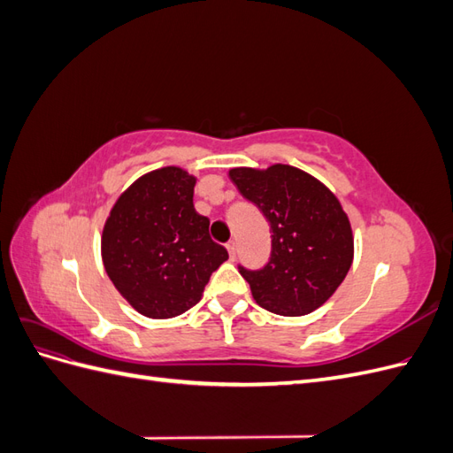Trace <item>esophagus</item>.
<instances>
[{"mask_svg": "<svg viewBox=\"0 0 453 453\" xmlns=\"http://www.w3.org/2000/svg\"><path fill=\"white\" fill-rule=\"evenodd\" d=\"M226 251H228L230 260H234L236 258V242H228L226 243Z\"/></svg>", "mask_w": 453, "mask_h": 453, "instance_id": "34e87169", "label": "esophagus"}]
</instances>
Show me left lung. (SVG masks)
<instances>
[{"label":"left lung","mask_w":453,"mask_h":453,"mask_svg":"<svg viewBox=\"0 0 453 453\" xmlns=\"http://www.w3.org/2000/svg\"><path fill=\"white\" fill-rule=\"evenodd\" d=\"M228 175L270 223L272 253L265 268L240 266L255 303L287 318L323 306L353 263V232L338 198L289 164L232 168Z\"/></svg>","instance_id":"left-lung-1"}]
</instances>
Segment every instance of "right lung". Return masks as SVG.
I'll list each match as a JSON object with an SVG mask.
<instances>
[{"label": "right lung", "instance_id": "right-lung-1", "mask_svg": "<svg viewBox=\"0 0 453 453\" xmlns=\"http://www.w3.org/2000/svg\"><path fill=\"white\" fill-rule=\"evenodd\" d=\"M195 185L183 168L149 172L119 196L104 225L107 276L145 318L170 319L193 308L228 258L210 238V219L195 210Z\"/></svg>", "mask_w": 453, "mask_h": 453}]
</instances>
